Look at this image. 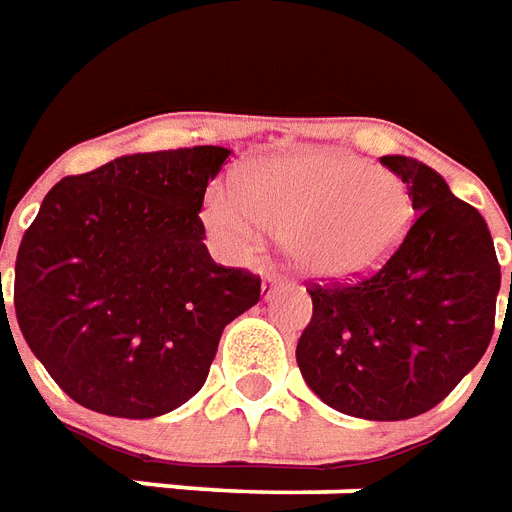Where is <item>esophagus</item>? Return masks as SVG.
Segmentation results:
<instances>
[{
  "instance_id": "esophagus-1",
  "label": "esophagus",
  "mask_w": 512,
  "mask_h": 512,
  "mask_svg": "<svg viewBox=\"0 0 512 512\" xmlns=\"http://www.w3.org/2000/svg\"><path fill=\"white\" fill-rule=\"evenodd\" d=\"M284 275H278V273H267L264 275V281H262V297L264 300H270V297L275 295V292H278V289H281V286H284Z\"/></svg>"
}]
</instances>
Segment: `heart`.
Listing matches in <instances>:
<instances>
[{
    "mask_svg": "<svg viewBox=\"0 0 512 512\" xmlns=\"http://www.w3.org/2000/svg\"><path fill=\"white\" fill-rule=\"evenodd\" d=\"M204 217L231 248L284 234L300 273L350 281L389 262L411 228L413 204L391 170L333 151H292L242 170L237 190L215 187Z\"/></svg>",
    "mask_w": 512,
    "mask_h": 512,
    "instance_id": "1",
    "label": "heart"
}]
</instances>
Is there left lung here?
Segmentation results:
<instances>
[{"label":"left lung","instance_id":"obj_1","mask_svg":"<svg viewBox=\"0 0 512 512\" xmlns=\"http://www.w3.org/2000/svg\"><path fill=\"white\" fill-rule=\"evenodd\" d=\"M380 165L408 184L416 220L375 275L308 289L297 366L333 411L400 422L436 408L485 355L502 273L485 220L444 176L400 154Z\"/></svg>","mask_w":512,"mask_h":512}]
</instances>
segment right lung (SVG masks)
<instances>
[{
    "mask_svg": "<svg viewBox=\"0 0 512 512\" xmlns=\"http://www.w3.org/2000/svg\"><path fill=\"white\" fill-rule=\"evenodd\" d=\"M228 154H126L43 198L18 248L13 306L74 402L121 419L170 413L201 391L223 328L259 303L262 281L212 262L198 217Z\"/></svg>",
    "mask_w": 512,
    "mask_h": 512,
    "instance_id": "right-lung-1",
    "label": "right lung"
}]
</instances>
